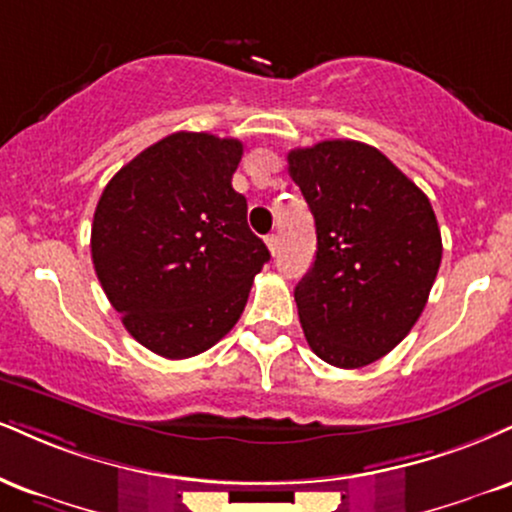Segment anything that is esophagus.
Listing matches in <instances>:
<instances>
[{
  "mask_svg": "<svg viewBox=\"0 0 512 512\" xmlns=\"http://www.w3.org/2000/svg\"><path fill=\"white\" fill-rule=\"evenodd\" d=\"M267 248H269V252H272V255H276V252H279L281 238L276 236V233H269V236H267Z\"/></svg>",
  "mask_w": 512,
  "mask_h": 512,
  "instance_id": "obj_1",
  "label": "esophagus"
}]
</instances>
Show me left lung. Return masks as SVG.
Segmentation results:
<instances>
[{"label": "left lung", "instance_id": "8db88e82", "mask_svg": "<svg viewBox=\"0 0 512 512\" xmlns=\"http://www.w3.org/2000/svg\"><path fill=\"white\" fill-rule=\"evenodd\" d=\"M317 229L312 269L295 286L305 338L341 369L377 362L420 319L441 264L429 197L377 147L324 140L288 152Z\"/></svg>", "mask_w": 512, "mask_h": 512}]
</instances>
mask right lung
Instances as JSON below:
<instances>
[{"label":"right lung","instance_id":"right-lung-1","mask_svg":"<svg viewBox=\"0 0 512 512\" xmlns=\"http://www.w3.org/2000/svg\"><path fill=\"white\" fill-rule=\"evenodd\" d=\"M240 157L236 138L171 133L121 166L97 202V279L128 334L169 360L229 334L269 262L231 186Z\"/></svg>","mask_w":512,"mask_h":512}]
</instances>
